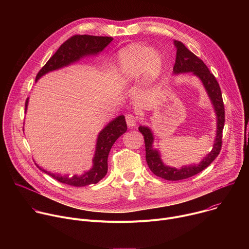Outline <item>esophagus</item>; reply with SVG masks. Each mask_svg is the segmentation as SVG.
I'll return each instance as SVG.
<instances>
[{
  "mask_svg": "<svg viewBox=\"0 0 249 249\" xmlns=\"http://www.w3.org/2000/svg\"><path fill=\"white\" fill-rule=\"evenodd\" d=\"M126 122L130 128H134L137 125V118L133 114L126 115Z\"/></svg>",
  "mask_w": 249,
  "mask_h": 249,
  "instance_id": "1",
  "label": "esophagus"
}]
</instances>
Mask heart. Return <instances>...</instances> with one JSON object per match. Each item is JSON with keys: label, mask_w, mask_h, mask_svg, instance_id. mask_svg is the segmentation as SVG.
I'll return each instance as SVG.
<instances>
[{"label": "heart", "mask_w": 249, "mask_h": 249, "mask_svg": "<svg viewBox=\"0 0 249 249\" xmlns=\"http://www.w3.org/2000/svg\"><path fill=\"white\" fill-rule=\"evenodd\" d=\"M164 57L159 50L135 43L121 49L117 59V79L124 85H130L140 77L147 85L156 83L164 69Z\"/></svg>", "instance_id": "1"}]
</instances>
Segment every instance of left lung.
<instances>
[{"label": "left lung", "mask_w": 249, "mask_h": 249, "mask_svg": "<svg viewBox=\"0 0 249 249\" xmlns=\"http://www.w3.org/2000/svg\"><path fill=\"white\" fill-rule=\"evenodd\" d=\"M173 43L176 48V59L173 66V74L179 75L183 73H191L192 75L198 77L211 99L217 116V132L212 151L199 163L183 165L181 168L171 167L164 164L160 159V152L153 146L154 134L152 130L147 126L139 127V131L143 134L145 139L146 160L150 169L157 176L166 180L174 181L189 178V177L201 172L219 156L222 148L223 129L225 125V106L220 86L215 76L210 72L204 62L194 53L188 50L182 42L174 40Z\"/></svg>", "instance_id": "1"}]
</instances>
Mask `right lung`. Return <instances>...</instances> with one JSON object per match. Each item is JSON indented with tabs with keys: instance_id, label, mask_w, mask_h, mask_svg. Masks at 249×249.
<instances>
[{
	"instance_id": "1",
	"label": "right lung",
	"mask_w": 249,
	"mask_h": 249,
	"mask_svg": "<svg viewBox=\"0 0 249 249\" xmlns=\"http://www.w3.org/2000/svg\"><path fill=\"white\" fill-rule=\"evenodd\" d=\"M113 40L112 37L107 36H93V35H74L67 41H65L56 53L48 60L44 67L39 71L35 82H37L42 76L46 75L52 71L59 70L61 68L72 65L82 58L88 56L98 55L106 46ZM28 105V98L25 102V112ZM127 131V124L124 115L117 116L112 121L106 125L98 134L95 153L92 160V166L81 175L69 176L61 175L57 173H51L40 167V170L52 176L54 179L76 187H82L89 184H95L100 181L105 174L107 173V159L109 152L115 143V141Z\"/></svg>"
}]
</instances>
